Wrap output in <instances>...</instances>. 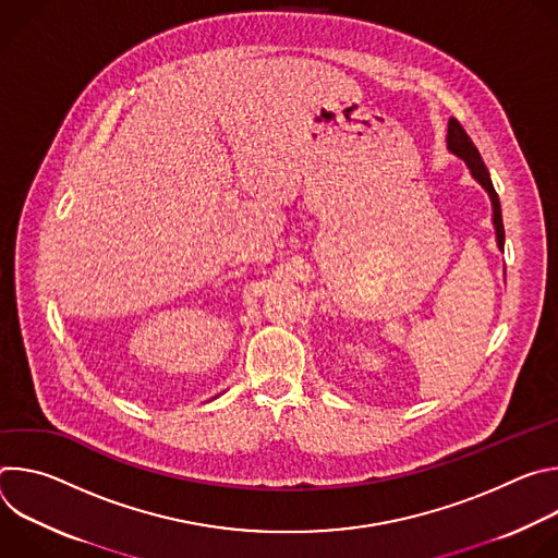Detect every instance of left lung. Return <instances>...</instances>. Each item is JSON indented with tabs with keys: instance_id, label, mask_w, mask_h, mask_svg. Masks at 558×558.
<instances>
[{
	"instance_id": "left-lung-1",
	"label": "left lung",
	"mask_w": 558,
	"mask_h": 558,
	"mask_svg": "<svg viewBox=\"0 0 558 558\" xmlns=\"http://www.w3.org/2000/svg\"><path fill=\"white\" fill-rule=\"evenodd\" d=\"M448 147L450 151H454L457 156H461L465 166L470 168L472 177L480 181L486 192L490 194V201H493V222H495V229H497V243H499V250H504V241H506V231H504V218H501V203H499V196L495 192V185L490 181V174H488V168L484 166L482 161V154L480 149L474 147L472 138L465 134V130L461 128V123L457 119H450L448 121Z\"/></svg>"
}]
</instances>
